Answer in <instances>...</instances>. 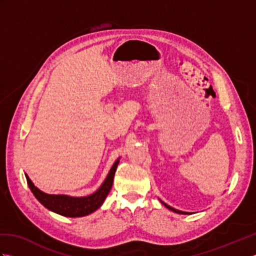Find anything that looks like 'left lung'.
<instances>
[{
  "instance_id": "obj_1",
  "label": "left lung",
  "mask_w": 256,
  "mask_h": 256,
  "mask_svg": "<svg viewBox=\"0 0 256 256\" xmlns=\"http://www.w3.org/2000/svg\"><path fill=\"white\" fill-rule=\"evenodd\" d=\"M160 202H162V204H164V206H166V208H168V209L172 210V211H174V212H176V214H188V212H184V211H180V210H177V209H175V208H172V206L166 204L165 202H162V201L160 199Z\"/></svg>"
}]
</instances>
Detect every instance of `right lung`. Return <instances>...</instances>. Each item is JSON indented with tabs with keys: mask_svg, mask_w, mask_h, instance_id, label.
Here are the masks:
<instances>
[{
	"mask_svg": "<svg viewBox=\"0 0 256 256\" xmlns=\"http://www.w3.org/2000/svg\"><path fill=\"white\" fill-rule=\"evenodd\" d=\"M120 162V158L114 162L113 166L111 167L110 172H108L104 182H102L99 189L91 194L89 196H84V197H72V196L68 194H46L42 190L38 189L32 182L25 174L27 184L34 194L36 199L40 202L52 212L64 216H69V218H78V216H88L92 212H94L104 202L106 196L110 192L113 184L114 174H116V167Z\"/></svg>",
	"mask_w": 256,
	"mask_h": 256,
	"instance_id": "add662e5",
	"label": "right lung"
}]
</instances>
